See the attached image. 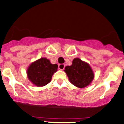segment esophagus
Here are the masks:
<instances>
[{
  "mask_svg": "<svg viewBox=\"0 0 124 124\" xmlns=\"http://www.w3.org/2000/svg\"><path fill=\"white\" fill-rule=\"evenodd\" d=\"M65 67V65L64 64H58V69H60V70H63L64 69Z\"/></svg>",
  "mask_w": 124,
  "mask_h": 124,
  "instance_id": "1",
  "label": "esophagus"
}]
</instances>
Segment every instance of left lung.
<instances>
[{
    "label": "left lung",
    "mask_w": 124,
    "mask_h": 124,
    "mask_svg": "<svg viewBox=\"0 0 124 124\" xmlns=\"http://www.w3.org/2000/svg\"><path fill=\"white\" fill-rule=\"evenodd\" d=\"M64 71L71 83L79 88L88 86L94 78L93 73L90 66L78 58H74L72 65L66 66Z\"/></svg>",
    "instance_id": "obj_1"
}]
</instances>
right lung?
Here are the masks:
<instances>
[{
    "label": "right lung",
    "instance_id": "right-lung-1",
    "mask_svg": "<svg viewBox=\"0 0 124 124\" xmlns=\"http://www.w3.org/2000/svg\"><path fill=\"white\" fill-rule=\"evenodd\" d=\"M57 64H52L50 60L41 58L32 62L27 70L28 78L37 86H44L51 82L54 73L57 71Z\"/></svg>",
    "mask_w": 124,
    "mask_h": 124
}]
</instances>
